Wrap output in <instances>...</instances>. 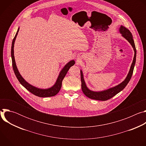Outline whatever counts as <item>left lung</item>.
Instances as JSON below:
<instances>
[{"instance_id":"1","label":"left lung","mask_w":146,"mask_h":146,"mask_svg":"<svg viewBox=\"0 0 146 146\" xmlns=\"http://www.w3.org/2000/svg\"><path fill=\"white\" fill-rule=\"evenodd\" d=\"M119 31L120 33H121L122 36L129 41V43L132 46L134 52H135L133 60V62L132 63L129 72L126 78L125 79V80L123 81L118 86H116L113 88H109V89L105 90V91L95 92V91H93L89 90L88 88V87H87L84 79V77H83L82 72L81 70L80 73H81V89H82L83 93L84 94V95L90 99L98 100H102V101H105L108 99H110L111 98H113L114 96L117 95L118 93L121 92L122 90H123V88L127 86L128 83L129 82V81H130V80L131 78V77L133 74L135 65L136 63V47H135V43H134V40L133 39V36H132L131 32L127 28L121 25L119 28Z\"/></svg>"}]
</instances>
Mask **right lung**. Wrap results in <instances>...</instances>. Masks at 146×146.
Instances as JSON below:
<instances>
[{"mask_svg":"<svg viewBox=\"0 0 146 146\" xmlns=\"http://www.w3.org/2000/svg\"><path fill=\"white\" fill-rule=\"evenodd\" d=\"M19 29V28H18V31L15 34V36L13 40L12 46H11V51L13 68V70L14 72V73H15L18 80L21 83V84L23 86H24L27 90H28L30 92H31L33 95L37 96L38 97H42V98L51 97V96H54L56 95L59 92V91H60V90L61 88L62 80H63V79L65 77V76H66L68 71L70 69V68L74 65L75 61L74 60H72L70 62H69L68 63L64 66V68L62 69V70L60 71V72L58 77V78L56 81L55 84L51 88H49L48 89H40V88H36L35 87H33V86L29 84L28 82H27L23 78V77L19 73L18 69L17 68V66H16L15 61V59H14V42H15L16 37L18 35Z\"/></svg>","mask_w":146,"mask_h":146,"instance_id":"obj_1","label":"right lung"}]
</instances>
